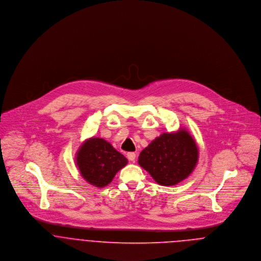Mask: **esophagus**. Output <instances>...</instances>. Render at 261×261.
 I'll use <instances>...</instances> for the list:
<instances>
[{
	"instance_id": "1",
	"label": "esophagus",
	"mask_w": 261,
	"mask_h": 261,
	"mask_svg": "<svg viewBox=\"0 0 261 261\" xmlns=\"http://www.w3.org/2000/svg\"><path fill=\"white\" fill-rule=\"evenodd\" d=\"M136 156H137V153H136V152H128V153H127V159H128L130 162H135V161H136Z\"/></svg>"
}]
</instances>
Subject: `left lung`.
Instances as JSON below:
<instances>
[{"instance_id": "8db88e82", "label": "left lung", "mask_w": 261, "mask_h": 261, "mask_svg": "<svg viewBox=\"0 0 261 261\" xmlns=\"http://www.w3.org/2000/svg\"><path fill=\"white\" fill-rule=\"evenodd\" d=\"M199 151L196 142L185 128L165 133L155 138L139 156V164L162 186H173L194 171Z\"/></svg>"}]
</instances>
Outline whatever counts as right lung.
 I'll return each instance as SVG.
<instances>
[{"mask_svg":"<svg viewBox=\"0 0 261 261\" xmlns=\"http://www.w3.org/2000/svg\"><path fill=\"white\" fill-rule=\"evenodd\" d=\"M76 165L83 179L97 188L108 186L126 164V158L100 138L86 140L76 152Z\"/></svg>","mask_w":261,"mask_h":261,"instance_id":"1","label":"right lung"}]
</instances>
